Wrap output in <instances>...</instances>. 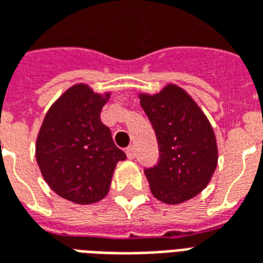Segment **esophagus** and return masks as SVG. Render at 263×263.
<instances>
[{"mask_svg": "<svg viewBox=\"0 0 263 263\" xmlns=\"http://www.w3.org/2000/svg\"><path fill=\"white\" fill-rule=\"evenodd\" d=\"M125 152H126V156H128V159H135V156H137L135 146H128Z\"/></svg>", "mask_w": 263, "mask_h": 263, "instance_id": "34e87169", "label": "esophagus"}]
</instances>
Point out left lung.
Returning a JSON list of instances; mask_svg holds the SVG:
<instances>
[{"mask_svg": "<svg viewBox=\"0 0 263 263\" xmlns=\"http://www.w3.org/2000/svg\"><path fill=\"white\" fill-rule=\"evenodd\" d=\"M138 97L159 145L158 165L145 169L154 197L165 204L196 197L207 187L218 163L217 139L207 115L173 83Z\"/></svg>", "mask_w": 263, "mask_h": 263, "instance_id": "8db88e82", "label": "left lung"}]
</instances>
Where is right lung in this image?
<instances>
[{
    "instance_id": "right-lung-1",
    "label": "right lung",
    "mask_w": 263,
    "mask_h": 263,
    "mask_svg": "<svg viewBox=\"0 0 263 263\" xmlns=\"http://www.w3.org/2000/svg\"><path fill=\"white\" fill-rule=\"evenodd\" d=\"M111 91L86 83L69 87L43 118L36 138V162L45 182L60 197L92 204L109 192L117 163L126 159L100 120Z\"/></svg>"
}]
</instances>
